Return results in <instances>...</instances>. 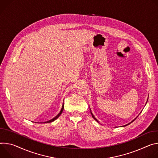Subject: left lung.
Returning <instances> with one entry per match:
<instances>
[{"instance_id": "obj_1", "label": "left lung", "mask_w": 158, "mask_h": 158, "mask_svg": "<svg viewBox=\"0 0 158 158\" xmlns=\"http://www.w3.org/2000/svg\"><path fill=\"white\" fill-rule=\"evenodd\" d=\"M91 114H92V117H93V118H94V119H95V120H96V121H97V122H98V120H97V118H95V117H94V115H93V114H92V112H91ZM135 119H134V120H132V122H130V123H129V124H127V125H129V124H131V123H132V122H133V121H134V120H135ZM126 126H127V125H126Z\"/></svg>"}]
</instances>
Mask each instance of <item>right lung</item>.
Here are the masks:
<instances>
[{"instance_id":"1","label":"right lung","mask_w":158,"mask_h":158,"mask_svg":"<svg viewBox=\"0 0 158 158\" xmlns=\"http://www.w3.org/2000/svg\"><path fill=\"white\" fill-rule=\"evenodd\" d=\"M63 109H64V104H63V106H62V108H61V111L60 112V113L55 117H54L53 118H52V119H51L50 120H48V121H47V122H43V123H49V122H52V121H54V120H55L61 114V113L63 112Z\"/></svg>"}]
</instances>
